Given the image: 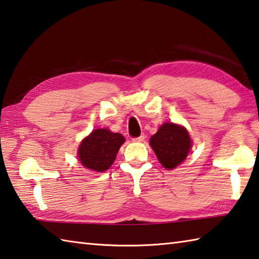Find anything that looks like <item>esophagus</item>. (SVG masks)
Segmentation results:
<instances>
[{
	"mask_svg": "<svg viewBox=\"0 0 259 259\" xmlns=\"http://www.w3.org/2000/svg\"><path fill=\"white\" fill-rule=\"evenodd\" d=\"M144 139H145V135H141L139 137H137V138H134L133 141L134 143H141V141H144Z\"/></svg>",
	"mask_w": 259,
	"mask_h": 259,
	"instance_id": "1",
	"label": "esophagus"
}]
</instances>
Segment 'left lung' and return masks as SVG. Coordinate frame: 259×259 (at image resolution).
Returning <instances> with one entry per match:
<instances>
[{
    "label": "left lung",
    "mask_w": 259,
    "mask_h": 259,
    "mask_svg": "<svg viewBox=\"0 0 259 259\" xmlns=\"http://www.w3.org/2000/svg\"><path fill=\"white\" fill-rule=\"evenodd\" d=\"M149 144L159 163L167 169H173L187 157L192 140L184 126L166 122L151 137Z\"/></svg>",
    "instance_id": "8db88e82"
}]
</instances>
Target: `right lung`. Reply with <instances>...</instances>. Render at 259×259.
Wrapping results in <instances>:
<instances>
[{"label":"right lung","mask_w":259,"mask_h":259,"mask_svg":"<svg viewBox=\"0 0 259 259\" xmlns=\"http://www.w3.org/2000/svg\"><path fill=\"white\" fill-rule=\"evenodd\" d=\"M124 137L109 129H95L80 143L77 155L84 167L94 171L109 169L116 157Z\"/></svg>","instance_id":"1"}]
</instances>
